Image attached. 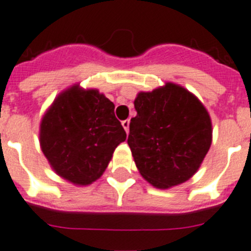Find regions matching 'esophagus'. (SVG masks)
Masks as SVG:
<instances>
[{
  "instance_id": "esophagus-1",
  "label": "esophagus",
  "mask_w": 251,
  "mask_h": 251,
  "mask_svg": "<svg viewBox=\"0 0 251 251\" xmlns=\"http://www.w3.org/2000/svg\"><path fill=\"white\" fill-rule=\"evenodd\" d=\"M121 124H123V127L125 128L126 132H128V127H130V120H128V119L127 120H124Z\"/></svg>"
}]
</instances>
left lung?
Instances as JSON below:
<instances>
[{"mask_svg": "<svg viewBox=\"0 0 251 251\" xmlns=\"http://www.w3.org/2000/svg\"><path fill=\"white\" fill-rule=\"evenodd\" d=\"M127 144L141 176L169 189L199 170L213 140L211 119L195 95L176 83L139 92Z\"/></svg>", "mask_w": 251, "mask_h": 251, "instance_id": "8db88e82", "label": "left lung"}]
</instances>
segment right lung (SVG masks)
Returning <instances> with one entry per match:
<instances>
[{
    "label": "right lung",
    "mask_w": 251,
    "mask_h": 251,
    "mask_svg": "<svg viewBox=\"0 0 251 251\" xmlns=\"http://www.w3.org/2000/svg\"><path fill=\"white\" fill-rule=\"evenodd\" d=\"M126 132L115 105L99 90L74 85L61 92L44 115L40 145L58 176L75 185L101 177Z\"/></svg>",
    "instance_id": "1"
}]
</instances>
